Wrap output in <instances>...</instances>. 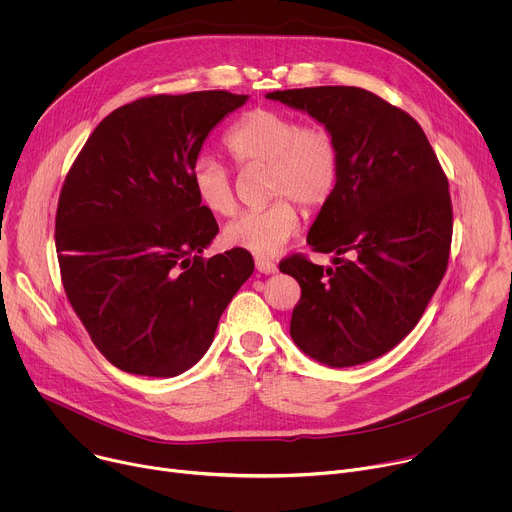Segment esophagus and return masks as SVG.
Wrapping results in <instances>:
<instances>
[{
	"label": "esophagus",
	"instance_id": "1",
	"mask_svg": "<svg viewBox=\"0 0 512 512\" xmlns=\"http://www.w3.org/2000/svg\"><path fill=\"white\" fill-rule=\"evenodd\" d=\"M255 267L259 273H265V275H271L277 271V265L269 259H255Z\"/></svg>",
	"mask_w": 512,
	"mask_h": 512
}]
</instances>
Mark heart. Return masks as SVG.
I'll return each instance as SVG.
<instances>
[{"label": "heart", "mask_w": 512, "mask_h": 512, "mask_svg": "<svg viewBox=\"0 0 512 512\" xmlns=\"http://www.w3.org/2000/svg\"><path fill=\"white\" fill-rule=\"evenodd\" d=\"M225 145L237 164H265L267 192L279 196L261 208L235 216L225 227L229 245L255 255L279 253L300 231V212L320 208L330 200L338 182V150L332 133L322 125L300 121L277 109H253L225 135ZM198 202L227 216L235 210V190L229 170L210 156H198L190 170Z\"/></svg>", "instance_id": "heart-1"}]
</instances>
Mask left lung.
I'll return each mask as SVG.
<instances>
[{"label":"left lung","mask_w":512,"mask_h":512,"mask_svg":"<svg viewBox=\"0 0 512 512\" xmlns=\"http://www.w3.org/2000/svg\"><path fill=\"white\" fill-rule=\"evenodd\" d=\"M324 125L338 150L336 190L308 233L334 267L294 255L279 271L302 298L289 334L332 369L375 360L419 322L450 257L448 178L419 123L358 87L265 95Z\"/></svg>","instance_id":"1"}]
</instances>
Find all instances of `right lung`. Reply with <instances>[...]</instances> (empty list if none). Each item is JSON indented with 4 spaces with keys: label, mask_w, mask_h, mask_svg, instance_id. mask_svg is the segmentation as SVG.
<instances>
[{
    "label": "right lung",
    "mask_w": 512,
    "mask_h": 512,
    "mask_svg": "<svg viewBox=\"0 0 512 512\" xmlns=\"http://www.w3.org/2000/svg\"><path fill=\"white\" fill-rule=\"evenodd\" d=\"M247 99L198 91L123 105L64 180L56 253L66 298L125 373L170 379L194 367L255 269L239 247L200 257L218 225L190 184L208 133Z\"/></svg>",
    "instance_id": "1"
}]
</instances>
